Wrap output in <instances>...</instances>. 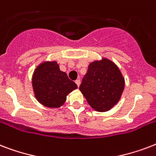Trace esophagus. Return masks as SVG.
Returning a JSON list of instances; mask_svg holds the SVG:
<instances>
[{
  "label": "esophagus",
  "mask_w": 156,
  "mask_h": 156,
  "mask_svg": "<svg viewBox=\"0 0 156 156\" xmlns=\"http://www.w3.org/2000/svg\"><path fill=\"white\" fill-rule=\"evenodd\" d=\"M75 83H76V84H77V86H78V87H79V86H80V83H81L80 78H78V79H77V80L75 81Z\"/></svg>",
  "instance_id": "1"
}]
</instances>
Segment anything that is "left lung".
I'll use <instances>...</instances> for the list:
<instances>
[{
  "label": "left lung",
  "instance_id": "left-lung-1",
  "mask_svg": "<svg viewBox=\"0 0 156 156\" xmlns=\"http://www.w3.org/2000/svg\"><path fill=\"white\" fill-rule=\"evenodd\" d=\"M125 87V79L118 67L106 58L95 61L88 66L79 90L98 112L108 111L120 100Z\"/></svg>",
  "mask_w": 156,
  "mask_h": 156
}]
</instances>
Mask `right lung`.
<instances>
[{"label": "right lung", "mask_w": 156, "mask_h": 156, "mask_svg": "<svg viewBox=\"0 0 156 156\" xmlns=\"http://www.w3.org/2000/svg\"><path fill=\"white\" fill-rule=\"evenodd\" d=\"M32 87L35 96L48 108H59L66 102V95L78 88V86L60 70L56 61H45L34 72Z\"/></svg>", "instance_id": "obj_1"}]
</instances>
